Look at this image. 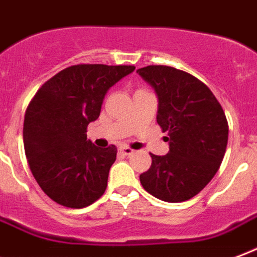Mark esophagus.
<instances>
[{
  "label": "esophagus",
  "instance_id": "1",
  "mask_svg": "<svg viewBox=\"0 0 257 257\" xmlns=\"http://www.w3.org/2000/svg\"><path fill=\"white\" fill-rule=\"evenodd\" d=\"M119 150H120V153H122V154H124V156H131V154L134 153V150H133V149H130L128 146H120L119 147Z\"/></svg>",
  "mask_w": 257,
  "mask_h": 257
}]
</instances>
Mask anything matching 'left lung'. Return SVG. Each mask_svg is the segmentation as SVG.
Listing matches in <instances>:
<instances>
[{
  "label": "left lung",
  "instance_id": "left-lung-1",
  "mask_svg": "<svg viewBox=\"0 0 257 257\" xmlns=\"http://www.w3.org/2000/svg\"><path fill=\"white\" fill-rule=\"evenodd\" d=\"M137 73L158 97L157 122L169 142L166 156H151V166L139 176L143 189L168 202L192 198L209 184L222 162L228 122L212 91L180 69L149 65Z\"/></svg>",
  "mask_w": 257,
  "mask_h": 257
}]
</instances>
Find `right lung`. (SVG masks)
<instances>
[{
  "instance_id": "add662e5",
  "label": "right lung",
  "mask_w": 257,
  "mask_h": 257,
  "mask_svg": "<svg viewBox=\"0 0 257 257\" xmlns=\"http://www.w3.org/2000/svg\"><path fill=\"white\" fill-rule=\"evenodd\" d=\"M133 65L79 64L49 79L24 119V147L44 193L68 208H84L103 196L116 147H97L87 126L100 115L108 89L134 72Z\"/></svg>"
}]
</instances>
